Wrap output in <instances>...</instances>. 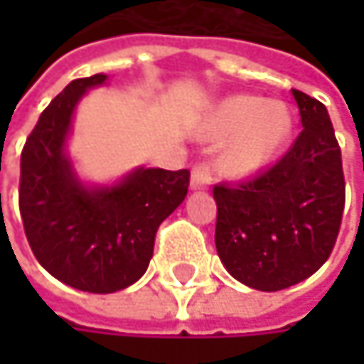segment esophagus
I'll return each mask as SVG.
<instances>
[{
	"mask_svg": "<svg viewBox=\"0 0 364 364\" xmlns=\"http://www.w3.org/2000/svg\"><path fill=\"white\" fill-rule=\"evenodd\" d=\"M215 175H217L215 164H210V162H198V164H193V168H191V187L193 189H206V187H210L213 181H215Z\"/></svg>",
	"mask_w": 364,
	"mask_h": 364,
	"instance_id": "esophagus-1",
	"label": "esophagus"
}]
</instances>
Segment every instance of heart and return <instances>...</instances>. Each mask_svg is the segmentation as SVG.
Returning <instances> with one entry per match:
<instances>
[{"label": "heart", "instance_id": "1", "mask_svg": "<svg viewBox=\"0 0 364 364\" xmlns=\"http://www.w3.org/2000/svg\"><path fill=\"white\" fill-rule=\"evenodd\" d=\"M291 128L289 113L280 103L240 95L223 101L208 124V136L228 139L221 149L223 171L247 177L259 171L278 151Z\"/></svg>", "mask_w": 364, "mask_h": 364}]
</instances>
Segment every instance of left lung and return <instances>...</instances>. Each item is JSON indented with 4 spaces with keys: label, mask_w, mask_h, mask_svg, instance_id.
Listing matches in <instances>:
<instances>
[{
    "label": "left lung",
    "mask_w": 364,
    "mask_h": 364,
    "mask_svg": "<svg viewBox=\"0 0 364 364\" xmlns=\"http://www.w3.org/2000/svg\"><path fill=\"white\" fill-rule=\"evenodd\" d=\"M304 130L272 166L213 187L215 245L228 272L257 291L310 278L335 247L346 204L341 149L327 107L293 90Z\"/></svg>",
    "instance_id": "1"
}]
</instances>
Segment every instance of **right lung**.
I'll return each instance as SVG.
<instances>
[{
	"instance_id": "right-lung-1",
	"label": "right lung",
	"mask_w": 364,
	"mask_h": 364,
	"mask_svg": "<svg viewBox=\"0 0 364 364\" xmlns=\"http://www.w3.org/2000/svg\"><path fill=\"white\" fill-rule=\"evenodd\" d=\"M107 75L73 80L46 109L21 154L18 206L36 259L60 282L115 293L136 282L160 223L181 204L189 171L139 168L115 187L86 189L63 151L82 95Z\"/></svg>"
}]
</instances>
